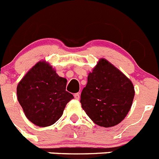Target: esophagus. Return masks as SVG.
Masks as SVG:
<instances>
[{"instance_id":"1","label":"esophagus","mask_w":159,"mask_h":159,"mask_svg":"<svg viewBox=\"0 0 159 159\" xmlns=\"http://www.w3.org/2000/svg\"><path fill=\"white\" fill-rule=\"evenodd\" d=\"M74 97H75V99H80V93H75V95H74Z\"/></svg>"}]
</instances>
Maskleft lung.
<instances>
[{
    "label": "left lung",
    "mask_w": 159,
    "mask_h": 159,
    "mask_svg": "<svg viewBox=\"0 0 159 159\" xmlns=\"http://www.w3.org/2000/svg\"><path fill=\"white\" fill-rule=\"evenodd\" d=\"M134 96L131 81L107 60L100 59L88 74L80 102L95 124L111 127L119 124L127 116Z\"/></svg>",
    "instance_id": "obj_1"
}]
</instances>
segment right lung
I'll return each mask as SVG.
<instances>
[{
    "label": "right lung",
    "mask_w": 159,
    "mask_h": 159,
    "mask_svg": "<svg viewBox=\"0 0 159 159\" xmlns=\"http://www.w3.org/2000/svg\"><path fill=\"white\" fill-rule=\"evenodd\" d=\"M67 80L59 76L45 61L31 68L16 88L18 102L25 116L38 127L54 124L74 97L66 91Z\"/></svg>",
    "instance_id": "1"
}]
</instances>
